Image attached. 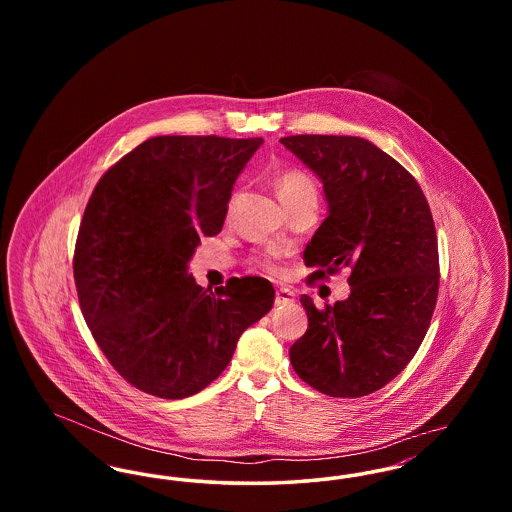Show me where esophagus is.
<instances>
[{"instance_id":"obj_1","label":"esophagus","mask_w":512,"mask_h":512,"mask_svg":"<svg viewBox=\"0 0 512 512\" xmlns=\"http://www.w3.org/2000/svg\"><path fill=\"white\" fill-rule=\"evenodd\" d=\"M293 292H290L288 288H278L276 290V297H274V303L276 305H290V303H293Z\"/></svg>"}]
</instances>
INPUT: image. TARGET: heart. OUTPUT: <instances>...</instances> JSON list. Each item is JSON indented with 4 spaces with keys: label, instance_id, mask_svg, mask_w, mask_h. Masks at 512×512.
I'll list each match as a JSON object with an SVG mask.
<instances>
[{
    "label": "heart",
    "instance_id": "1",
    "mask_svg": "<svg viewBox=\"0 0 512 512\" xmlns=\"http://www.w3.org/2000/svg\"><path fill=\"white\" fill-rule=\"evenodd\" d=\"M276 190H278L280 199L284 201V205H290V203H295V201H299L303 197H309V195H317L315 182L305 172L301 171L282 172L276 178ZM259 265L265 268L268 274H280V268L270 257L261 259Z\"/></svg>",
    "mask_w": 512,
    "mask_h": 512
}]
</instances>
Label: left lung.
<instances>
[{
    "instance_id": "obj_1",
    "label": "left lung",
    "mask_w": 512,
    "mask_h": 512,
    "mask_svg": "<svg viewBox=\"0 0 512 512\" xmlns=\"http://www.w3.org/2000/svg\"><path fill=\"white\" fill-rule=\"evenodd\" d=\"M322 182L328 217L303 261L324 278L349 268L347 299L317 309L290 347L297 376L330 397L382 390L418 351L439 288L438 240L418 182L386 151L357 136L282 138Z\"/></svg>"
}]
</instances>
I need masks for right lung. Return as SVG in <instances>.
I'll list each match as a JSON object with an SVG mask.
<instances>
[{
	"instance_id": "add662e5",
	"label": "right lung",
	"mask_w": 512,
	"mask_h": 512,
	"mask_svg": "<svg viewBox=\"0 0 512 512\" xmlns=\"http://www.w3.org/2000/svg\"><path fill=\"white\" fill-rule=\"evenodd\" d=\"M263 138L157 136L101 176L80 222L74 282L86 324L122 378L161 399L207 388L245 328L267 315L272 284L230 278L203 290L188 263L217 236L232 188Z\"/></svg>"
}]
</instances>
